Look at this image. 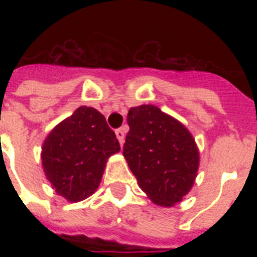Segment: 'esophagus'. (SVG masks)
I'll list each match as a JSON object with an SVG mask.
<instances>
[{"label":"esophagus","mask_w":257,"mask_h":257,"mask_svg":"<svg viewBox=\"0 0 257 257\" xmlns=\"http://www.w3.org/2000/svg\"><path fill=\"white\" fill-rule=\"evenodd\" d=\"M116 136H117V139H118V141H120V144L121 145L124 144V139H125V131H124V128L117 129V131H116Z\"/></svg>","instance_id":"esophagus-1"}]
</instances>
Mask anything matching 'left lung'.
Masks as SVG:
<instances>
[{
	"label": "left lung",
	"instance_id": "obj_1",
	"mask_svg": "<svg viewBox=\"0 0 257 257\" xmlns=\"http://www.w3.org/2000/svg\"><path fill=\"white\" fill-rule=\"evenodd\" d=\"M124 157L153 203L172 207L191 191L199 169V149L185 126L155 105L131 108Z\"/></svg>",
	"mask_w": 257,
	"mask_h": 257
}]
</instances>
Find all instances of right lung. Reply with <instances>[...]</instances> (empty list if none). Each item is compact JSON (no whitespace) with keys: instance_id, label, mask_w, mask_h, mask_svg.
<instances>
[{"instance_id":"add662e5","label":"right lung","mask_w":257,"mask_h":257,"mask_svg":"<svg viewBox=\"0 0 257 257\" xmlns=\"http://www.w3.org/2000/svg\"><path fill=\"white\" fill-rule=\"evenodd\" d=\"M118 151L120 143L105 117L80 106L45 139L42 168L56 193L76 203L96 192L106 160Z\"/></svg>"}]
</instances>
